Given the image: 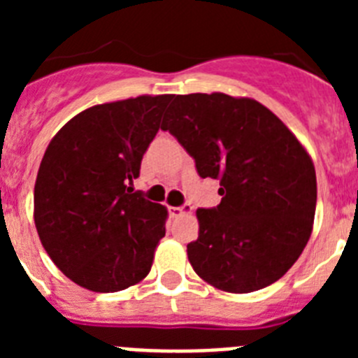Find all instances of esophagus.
<instances>
[{
  "instance_id": "34e87169",
  "label": "esophagus",
  "mask_w": 358,
  "mask_h": 358,
  "mask_svg": "<svg viewBox=\"0 0 358 358\" xmlns=\"http://www.w3.org/2000/svg\"><path fill=\"white\" fill-rule=\"evenodd\" d=\"M194 211V208L189 206V204H185V206H176V208H170V213L172 217H181V215H189Z\"/></svg>"
}]
</instances>
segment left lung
I'll list each match as a JSON object with an SVG mask.
<instances>
[{"mask_svg": "<svg viewBox=\"0 0 358 358\" xmlns=\"http://www.w3.org/2000/svg\"><path fill=\"white\" fill-rule=\"evenodd\" d=\"M170 131L202 179L220 181L217 208L197 210L199 238L188 243L195 273L215 289L248 294L296 264L314 226V163L273 110L224 93L173 94Z\"/></svg>", "mask_w": 358, "mask_h": 358, "instance_id": "8db88e82", "label": "left lung"}]
</instances>
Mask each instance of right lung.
<instances>
[{
	"label": "right lung",
	"instance_id": "1",
	"mask_svg": "<svg viewBox=\"0 0 358 358\" xmlns=\"http://www.w3.org/2000/svg\"><path fill=\"white\" fill-rule=\"evenodd\" d=\"M172 94H141L73 116L44 152L34 188L37 235L62 274L118 292L150 273L166 208L134 192Z\"/></svg>",
	"mask_w": 358,
	"mask_h": 358
}]
</instances>
